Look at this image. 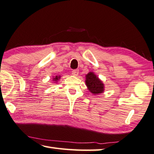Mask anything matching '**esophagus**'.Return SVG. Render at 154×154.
I'll return each instance as SVG.
<instances>
[{"label": "esophagus", "instance_id": "34e87169", "mask_svg": "<svg viewBox=\"0 0 154 154\" xmlns=\"http://www.w3.org/2000/svg\"><path fill=\"white\" fill-rule=\"evenodd\" d=\"M72 75H73L74 76H77L79 75V70H73V71H72Z\"/></svg>", "mask_w": 154, "mask_h": 154}]
</instances>
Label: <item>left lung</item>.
Wrapping results in <instances>:
<instances>
[{"label":"left lung","mask_w":154,"mask_h":154,"mask_svg":"<svg viewBox=\"0 0 154 154\" xmlns=\"http://www.w3.org/2000/svg\"><path fill=\"white\" fill-rule=\"evenodd\" d=\"M85 84L88 87L89 91L94 95L102 94L104 91V85L94 73V72H89L86 75Z\"/></svg>","instance_id":"obj_1"}]
</instances>
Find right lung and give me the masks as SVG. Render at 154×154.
Masks as SVG:
<instances>
[{
  "label": "right lung",
  "instance_id": "add662e5",
  "mask_svg": "<svg viewBox=\"0 0 154 154\" xmlns=\"http://www.w3.org/2000/svg\"><path fill=\"white\" fill-rule=\"evenodd\" d=\"M60 79V76H56L55 77L53 78V81H54V82H57Z\"/></svg>",
  "mask_w": 154,
  "mask_h": 154
}]
</instances>
